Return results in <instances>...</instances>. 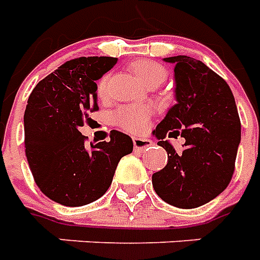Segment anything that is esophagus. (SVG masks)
I'll return each instance as SVG.
<instances>
[{"mask_svg":"<svg viewBox=\"0 0 260 260\" xmlns=\"http://www.w3.org/2000/svg\"><path fill=\"white\" fill-rule=\"evenodd\" d=\"M153 142L150 139H146V138H138L135 136L134 138V146H135L136 150H145L146 147L152 146Z\"/></svg>","mask_w":260,"mask_h":260,"instance_id":"esophagus-1","label":"esophagus"}]
</instances>
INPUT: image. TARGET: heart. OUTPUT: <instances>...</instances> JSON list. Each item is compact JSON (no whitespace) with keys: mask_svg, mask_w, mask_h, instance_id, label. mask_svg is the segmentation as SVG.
<instances>
[{"mask_svg":"<svg viewBox=\"0 0 260 260\" xmlns=\"http://www.w3.org/2000/svg\"><path fill=\"white\" fill-rule=\"evenodd\" d=\"M132 72L136 78L147 87H157L161 85L167 78V71L154 61L150 59H139L131 65ZM97 96L100 99H106L108 94V76H102L96 86ZM153 110L147 106H125L118 108L113 114L114 124L118 125L121 129L139 134L146 129L149 119L152 117Z\"/></svg>","mask_w":260,"mask_h":260,"instance_id":"1","label":"heart"}]
</instances>
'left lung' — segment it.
<instances>
[{
    "mask_svg": "<svg viewBox=\"0 0 260 260\" xmlns=\"http://www.w3.org/2000/svg\"><path fill=\"white\" fill-rule=\"evenodd\" d=\"M164 61L175 65L177 104L153 131L169 154L167 166L153 174V188L170 205L193 209L230 184L241 142L240 117L230 86L207 65L188 55ZM166 136L184 137V149L177 152Z\"/></svg>",
    "mask_w": 260,
    "mask_h": 260,
    "instance_id": "1",
    "label": "left lung"
}]
</instances>
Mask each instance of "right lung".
<instances>
[{"instance_id":"add662e5","label":"right lung","mask_w":260,"mask_h":260,"mask_svg":"<svg viewBox=\"0 0 260 260\" xmlns=\"http://www.w3.org/2000/svg\"><path fill=\"white\" fill-rule=\"evenodd\" d=\"M117 64L113 57H80L40 80L25 110V147L37 186L64 206H83L111 185L121 157L134 142L119 131L110 141L90 143L79 132L90 111L99 110L96 80Z\"/></svg>"}]
</instances>
